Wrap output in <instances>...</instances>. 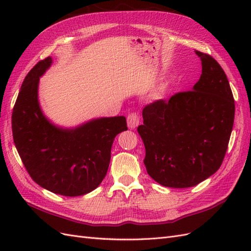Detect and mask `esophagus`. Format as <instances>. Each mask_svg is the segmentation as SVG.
<instances>
[{"instance_id": "34e87169", "label": "esophagus", "mask_w": 251, "mask_h": 251, "mask_svg": "<svg viewBox=\"0 0 251 251\" xmlns=\"http://www.w3.org/2000/svg\"><path fill=\"white\" fill-rule=\"evenodd\" d=\"M126 121H127V126L128 127L136 128L139 125V116L136 113H131V114H128Z\"/></svg>"}]
</instances>
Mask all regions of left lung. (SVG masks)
<instances>
[{
    "mask_svg": "<svg viewBox=\"0 0 251 251\" xmlns=\"http://www.w3.org/2000/svg\"><path fill=\"white\" fill-rule=\"evenodd\" d=\"M196 54L202 74L192 91L147 105L137 128L148 174L166 187H192L214 175L232 131L234 100L226 74L210 55Z\"/></svg>",
    "mask_w": 251,
    "mask_h": 251,
    "instance_id": "8db88e82",
    "label": "left lung"
}]
</instances>
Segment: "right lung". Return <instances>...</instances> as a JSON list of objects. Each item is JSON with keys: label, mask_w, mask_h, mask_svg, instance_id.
<instances>
[{"label": "right lung", "mask_w": 251, "mask_h": 251, "mask_svg": "<svg viewBox=\"0 0 251 251\" xmlns=\"http://www.w3.org/2000/svg\"><path fill=\"white\" fill-rule=\"evenodd\" d=\"M53 63H37L22 83L12 112V135L27 172L57 195L76 197L100 186L107 175L114 138L126 131L125 116L93 118L74 127L53 124L42 111L40 77Z\"/></svg>", "instance_id": "obj_1"}]
</instances>
